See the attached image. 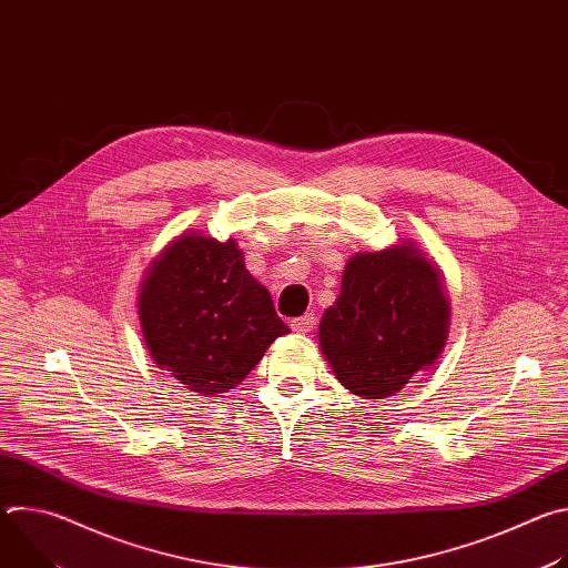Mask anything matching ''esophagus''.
I'll return each instance as SVG.
<instances>
[{"instance_id": "esophagus-1", "label": "esophagus", "mask_w": 568, "mask_h": 568, "mask_svg": "<svg viewBox=\"0 0 568 568\" xmlns=\"http://www.w3.org/2000/svg\"><path fill=\"white\" fill-rule=\"evenodd\" d=\"M290 326H292V331H296V333H310V331H314V326H316V316H314L312 312H307V314L294 318V321L290 323Z\"/></svg>"}]
</instances>
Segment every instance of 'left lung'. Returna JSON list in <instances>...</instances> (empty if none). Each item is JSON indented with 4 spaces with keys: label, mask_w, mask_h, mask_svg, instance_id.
Masks as SVG:
<instances>
[{
    "label": "left lung",
    "mask_w": 568,
    "mask_h": 568,
    "mask_svg": "<svg viewBox=\"0 0 568 568\" xmlns=\"http://www.w3.org/2000/svg\"><path fill=\"white\" fill-rule=\"evenodd\" d=\"M447 331L440 272L404 237L346 263L339 298L318 323V344L348 390L382 399L434 366Z\"/></svg>",
    "instance_id": "1"
}]
</instances>
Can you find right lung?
Masks as SVG:
<instances>
[{
  "label": "right lung",
  "instance_id": "obj_1",
  "mask_svg": "<svg viewBox=\"0 0 568 568\" xmlns=\"http://www.w3.org/2000/svg\"><path fill=\"white\" fill-rule=\"evenodd\" d=\"M139 318L154 364L206 397L237 386L290 333L235 240L200 233H182L152 261Z\"/></svg>",
  "mask_w": 568,
  "mask_h": 568
}]
</instances>
